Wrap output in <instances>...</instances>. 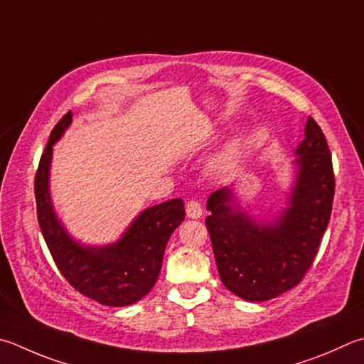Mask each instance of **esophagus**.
<instances>
[{"mask_svg":"<svg viewBox=\"0 0 364 364\" xmlns=\"http://www.w3.org/2000/svg\"><path fill=\"white\" fill-rule=\"evenodd\" d=\"M202 213H203V210H202V205L199 202H196V200L188 202V205H186V215L189 218H193V220H197V218L202 216Z\"/></svg>","mask_w":364,"mask_h":364,"instance_id":"esophagus-1","label":"esophagus"}]
</instances>
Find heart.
Returning <instances> with one entry per match:
<instances>
[{"mask_svg":"<svg viewBox=\"0 0 364 364\" xmlns=\"http://www.w3.org/2000/svg\"><path fill=\"white\" fill-rule=\"evenodd\" d=\"M234 154H235V149L230 148L223 156L218 157V161L215 162L216 173H223V171L229 167L230 162H232V159H234Z\"/></svg>","mask_w":364,"mask_h":364,"instance_id":"obj_1","label":"heart"}]
</instances>
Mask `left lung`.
Masks as SVG:
<instances>
[{
    "mask_svg": "<svg viewBox=\"0 0 364 364\" xmlns=\"http://www.w3.org/2000/svg\"><path fill=\"white\" fill-rule=\"evenodd\" d=\"M294 149V183L288 207L270 221L242 208L234 189L208 197L207 224L218 272L230 293L250 302L274 299L299 285L331 218L334 171L320 125L307 119Z\"/></svg>",
    "mask_w": 364,
    "mask_h": 364,
    "instance_id": "8db88e82",
    "label": "left lung"
}]
</instances>
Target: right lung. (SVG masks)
<instances>
[{"label": "right lung", "instance_id": "right-lung-1", "mask_svg": "<svg viewBox=\"0 0 364 364\" xmlns=\"http://www.w3.org/2000/svg\"><path fill=\"white\" fill-rule=\"evenodd\" d=\"M71 121L70 111L50 132L39 161L35 178L39 228L58 270L76 291L102 306H130L157 282L167 242L184 220V203L171 199L143 210L121 239L109 245L90 247L73 239L58 220L49 191L52 151Z\"/></svg>", "mask_w": 364, "mask_h": 364}]
</instances>
